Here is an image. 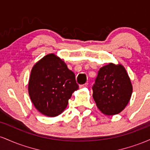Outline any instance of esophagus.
Here are the masks:
<instances>
[{
    "mask_svg": "<svg viewBox=\"0 0 150 150\" xmlns=\"http://www.w3.org/2000/svg\"><path fill=\"white\" fill-rule=\"evenodd\" d=\"M87 85H88V83H85V84H84V85H80V88H83V87H87Z\"/></svg>",
    "mask_w": 150,
    "mask_h": 150,
    "instance_id": "34e87169",
    "label": "esophagus"
}]
</instances>
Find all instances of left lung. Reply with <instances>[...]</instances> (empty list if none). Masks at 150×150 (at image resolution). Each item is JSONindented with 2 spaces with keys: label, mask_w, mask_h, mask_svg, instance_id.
Instances as JSON below:
<instances>
[{
  "label": "left lung",
  "mask_w": 150,
  "mask_h": 150,
  "mask_svg": "<svg viewBox=\"0 0 150 150\" xmlns=\"http://www.w3.org/2000/svg\"><path fill=\"white\" fill-rule=\"evenodd\" d=\"M92 91L98 108L104 114L112 116L119 113L128 104L132 87L123 66L109 63L99 70Z\"/></svg>",
  "instance_id": "1"
}]
</instances>
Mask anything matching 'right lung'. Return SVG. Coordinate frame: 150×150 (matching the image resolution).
<instances>
[{
  "label": "right lung",
  "instance_id": "right-lung-1",
  "mask_svg": "<svg viewBox=\"0 0 150 150\" xmlns=\"http://www.w3.org/2000/svg\"><path fill=\"white\" fill-rule=\"evenodd\" d=\"M79 86L75 74L54 54L44 56L34 65L29 81V94L36 108L45 116L54 117L67 107Z\"/></svg>",
  "mask_w": 150,
  "mask_h": 150
}]
</instances>
